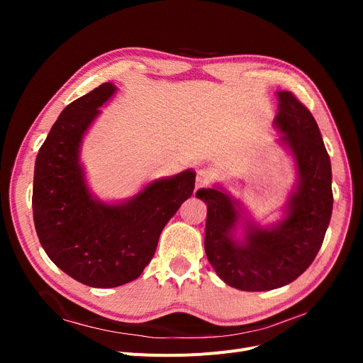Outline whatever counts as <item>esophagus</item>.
Returning a JSON list of instances; mask_svg holds the SVG:
<instances>
[{"mask_svg":"<svg viewBox=\"0 0 363 363\" xmlns=\"http://www.w3.org/2000/svg\"><path fill=\"white\" fill-rule=\"evenodd\" d=\"M213 180V175L211 171H206V169H201L199 174H196V182H195V189L199 191L201 188H204V186H207L208 183H211Z\"/></svg>","mask_w":363,"mask_h":363,"instance_id":"obj_1","label":"esophagus"}]
</instances>
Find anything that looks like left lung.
Wrapping results in <instances>:
<instances>
[{"instance_id":"left-lung-1","label":"left lung","mask_w":363,"mask_h":363,"mask_svg":"<svg viewBox=\"0 0 363 363\" xmlns=\"http://www.w3.org/2000/svg\"><path fill=\"white\" fill-rule=\"evenodd\" d=\"M277 96L279 144L291 151L298 175L280 221L252 223L221 186L196 192L207 206L206 256L219 279L240 291H271L298 279L320 251L332 218V164L321 131L291 92ZM239 223L242 238L235 235Z\"/></svg>"}]
</instances>
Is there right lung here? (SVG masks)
Masks as SVG:
<instances>
[{
    "mask_svg": "<svg viewBox=\"0 0 363 363\" xmlns=\"http://www.w3.org/2000/svg\"><path fill=\"white\" fill-rule=\"evenodd\" d=\"M116 86L103 83L63 108L35 163L33 219L42 248L69 277L91 288L136 280L157 248L163 227L189 199L195 172L147 184L135 196L108 204L87 188L82 140Z\"/></svg>",
    "mask_w": 363,
    "mask_h": 363,
    "instance_id": "add662e5",
    "label": "right lung"
}]
</instances>
